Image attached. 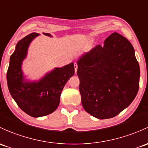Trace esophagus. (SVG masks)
Listing matches in <instances>:
<instances>
[{
  "instance_id": "1",
  "label": "esophagus",
  "mask_w": 148,
  "mask_h": 148,
  "mask_svg": "<svg viewBox=\"0 0 148 148\" xmlns=\"http://www.w3.org/2000/svg\"><path fill=\"white\" fill-rule=\"evenodd\" d=\"M77 69H78V64L77 62H75L74 63V70H75V72H77Z\"/></svg>"
}]
</instances>
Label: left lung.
I'll return each mask as SVG.
<instances>
[{"instance_id":"obj_1","label":"left lung","mask_w":148,"mask_h":148,"mask_svg":"<svg viewBox=\"0 0 148 148\" xmlns=\"http://www.w3.org/2000/svg\"><path fill=\"white\" fill-rule=\"evenodd\" d=\"M79 91L87 113L99 119L115 117L127 108L139 89L140 67L131 43L113 32L81 57Z\"/></svg>"}]
</instances>
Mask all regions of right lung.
<instances>
[{
  "label": "right lung",
  "instance_id": "1",
  "mask_svg": "<svg viewBox=\"0 0 148 148\" xmlns=\"http://www.w3.org/2000/svg\"><path fill=\"white\" fill-rule=\"evenodd\" d=\"M38 35L32 32L18 42L10 56L7 71L8 86L12 97L25 113L35 118L50 114L57 109L64 86L74 74V65L71 63L56 68L37 82H24L22 62L25 58L30 42Z\"/></svg>",
  "mask_w": 148,
  "mask_h": 148
}]
</instances>
